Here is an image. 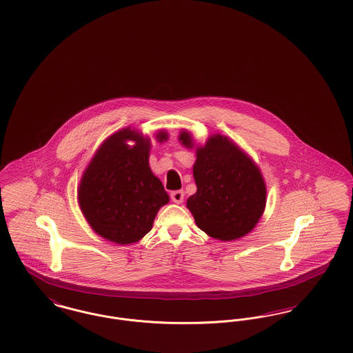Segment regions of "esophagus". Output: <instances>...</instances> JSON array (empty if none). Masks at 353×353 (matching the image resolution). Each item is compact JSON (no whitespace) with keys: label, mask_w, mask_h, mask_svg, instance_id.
Returning a JSON list of instances; mask_svg holds the SVG:
<instances>
[{"label":"esophagus","mask_w":353,"mask_h":353,"mask_svg":"<svg viewBox=\"0 0 353 353\" xmlns=\"http://www.w3.org/2000/svg\"><path fill=\"white\" fill-rule=\"evenodd\" d=\"M170 199H172V201L176 202V203H181L184 201V192L183 190H173L170 193Z\"/></svg>","instance_id":"obj_1"}]
</instances>
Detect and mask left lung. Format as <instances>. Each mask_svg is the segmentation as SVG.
Listing matches in <instances>:
<instances>
[{"label": "left lung", "instance_id": "left-lung-1", "mask_svg": "<svg viewBox=\"0 0 353 353\" xmlns=\"http://www.w3.org/2000/svg\"><path fill=\"white\" fill-rule=\"evenodd\" d=\"M185 147L192 136L180 134ZM197 192L186 201L197 226L221 241L252 232L266 206V186L258 167L228 137L214 134L197 150L193 167Z\"/></svg>", "mask_w": 353, "mask_h": 353}]
</instances>
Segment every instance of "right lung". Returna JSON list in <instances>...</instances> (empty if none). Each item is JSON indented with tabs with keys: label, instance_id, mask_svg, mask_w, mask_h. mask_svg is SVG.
<instances>
[{
	"label": "right lung",
	"instance_id": "add662e5",
	"mask_svg": "<svg viewBox=\"0 0 353 353\" xmlns=\"http://www.w3.org/2000/svg\"><path fill=\"white\" fill-rule=\"evenodd\" d=\"M167 140V134L156 136ZM135 141L132 149L125 144ZM150 139L125 128L101 144L78 190L84 217L103 238L119 245L141 239L152 229L159 209L169 201L161 181L153 176Z\"/></svg>",
	"mask_w": 353,
	"mask_h": 353
}]
</instances>
